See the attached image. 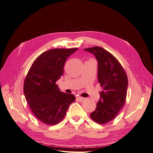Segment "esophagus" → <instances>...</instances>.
<instances>
[{"label": "esophagus", "instance_id": "34e87169", "mask_svg": "<svg viewBox=\"0 0 153 153\" xmlns=\"http://www.w3.org/2000/svg\"><path fill=\"white\" fill-rule=\"evenodd\" d=\"M76 99L79 101H80V102H82V101H84L85 100L84 98H82V97H80V96H77Z\"/></svg>", "mask_w": 153, "mask_h": 153}]
</instances>
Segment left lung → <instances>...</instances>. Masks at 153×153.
I'll list each match as a JSON object with an SVG mask.
<instances>
[{"instance_id":"8db88e82","label":"left lung","mask_w":153,"mask_h":153,"mask_svg":"<svg viewBox=\"0 0 153 153\" xmlns=\"http://www.w3.org/2000/svg\"><path fill=\"white\" fill-rule=\"evenodd\" d=\"M98 61V80L103 91L96 110L90 117L97 123L105 124L114 119L123 107L126 98L128 77L114 55L100 47L85 48Z\"/></svg>"}]
</instances>
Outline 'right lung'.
Listing matches in <instances>:
<instances>
[{
	"instance_id": "obj_1",
	"label": "right lung",
	"mask_w": 153,
	"mask_h": 153,
	"mask_svg": "<svg viewBox=\"0 0 153 153\" xmlns=\"http://www.w3.org/2000/svg\"><path fill=\"white\" fill-rule=\"evenodd\" d=\"M78 48H55L46 51L37 58L27 73L24 85L26 101L40 121L55 125L65 117L75 101L73 94L60 91L55 84L63 75L66 60Z\"/></svg>"
}]
</instances>
